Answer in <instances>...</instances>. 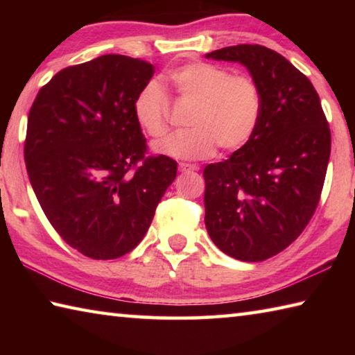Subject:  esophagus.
<instances>
[{"label":"esophagus","mask_w":355,"mask_h":355,"mask_svg":"<svg viewBox=\"0 0 355 355\" xmlns=\"http://www.w3.org/2000/svg\"><path fill=\"white\" fill-rule=\"evenodd\" d=\"M178 169L182 172H194V171H199V166L197 164H188V163H180L178 164Z\"/></svg>","instance_id":"1"}]
</instances>
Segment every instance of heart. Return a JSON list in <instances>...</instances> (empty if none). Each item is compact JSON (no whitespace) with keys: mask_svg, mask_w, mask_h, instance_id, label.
Masks as SVG:
<instances>
[{"mask_svg":"<svg viewBox=\"0 0 355 355\" xmlns=\"http://www.w3.org/2000/svg\"><path fill=\"white\" fill-rule=\"evenodd\" d=\"M167 81L182 100L194 103L186 123L153 144L156 153L177 159H202L216 147L233 152L248 144L261 117V91L254 78L232 75L219 65L196 61L172 69ZM136 123L152 137L169 128V101L158 83L148 81L137 91L131 105Z\"/></svg>","mask_w":355,"mask_h":355,"instance_id":"heart-1","label":"heart"}]
</instances>
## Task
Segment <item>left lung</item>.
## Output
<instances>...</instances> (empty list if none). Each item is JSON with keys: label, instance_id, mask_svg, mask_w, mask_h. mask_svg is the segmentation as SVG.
Returning <instances> with one entry per match:
<instances>
[{"label": "left lung", "instance_id": "1", "mask_svg": "<svg viewBox=\"0 0 355 355\" xmlns=\"http://www.w3.org/2000/svg\"><path fill=\"white\" fill-rule=\"evenodd\" d=\"M243 64L261 91V117L248 144L203 169L205 225L236 260L286 249L313 216L330 156V130L313 84L277 51L225 46L207 55Z\"/></svg>", "mask_w": 355, "mask_h": 355}]
</instances>
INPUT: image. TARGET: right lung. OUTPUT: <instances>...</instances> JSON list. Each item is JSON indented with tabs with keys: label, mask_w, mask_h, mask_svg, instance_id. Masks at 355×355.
<instances>
[{
	"label": "right lung",
	"mask_w": 355,
	"mask_h": 355,
	"mask_svg": "<svg viewBox=\"0 0 355 355\" xmlns=\"http://www.w3.org/2000/svg\"><path fill=\"white\" fill-rule=\"evenodd\" d=\"M155 67L105 55L62 69L28 116L25 163L35 197L65 243L111 260L142 241L177 177L169 156H146L133 100Z\"/></svg>",
	"instance_id": "add662e5"
}]
</instances>
